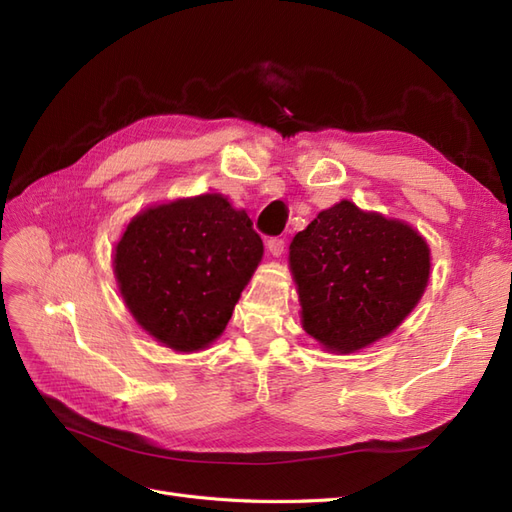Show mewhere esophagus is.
Masks as SVG:
<instances>
[{
  "instance_id": "34e87169",
  "label": "esophagus",
  "mask_w": 512,
  "mask_h": 512,
  "mask_svg": "<svg viewBox=\"0 0 512 512\" xmlns=\"http://www.w3.org/2000/svg\"><path fill=\"white\" fill-rule=\"evenodd\" d=\"M267 250H269V254H271L273 258H280V256L284 254V239H280V237L269 239V241H267Z\"/></svg>"
}]
</instances>
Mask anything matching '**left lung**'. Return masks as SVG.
I'll return each mask as SVG.
<instances>
[{
    "label": "left lung",
    "mask_w": 512,
    "mask_h": 512,
    "mask_svg": "<svg viewBox=\"0 0 512 512\" xmlns=\"http://www.w3.org/2000/svg\"><path fill=\"white\" fill-rule=\"evenodd\" d=\"M288 265L305 333L350 354L406 320L427 288L431 252L404 220L339 200L294 235Z\"/></svg>",
    "instance_id": "obj_1"
}]
</instances>
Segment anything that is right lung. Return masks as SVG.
Listing matches in <instances>:
<instances>
[{"label":"right lung","mask_w":512,"mask_h":512,"mask_svg":"<svg viewBox=\"0 0 512 512\" xmlns=\"http://www.w3.org/2000/svg\"><path fill=\"white\" fill-rule=\"evenodd\" d=\"M262 252L245 209L213 192L136 213L113 250V271L138 327L190 354L224 333Z\"/></svg>","instance_id":"add662e5"}]
</instances>
